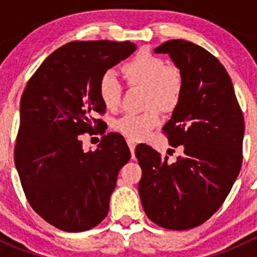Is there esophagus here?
<instances>
[{
  "mask_svg": "<svg viewBox=\"0 0 257 257\" xmlns=\"http://www.w3.org/2000/svg\"><path fill=\"white\" fill-rule=\"evenodd\" d=\"M126 143H128L129 149H131L132 157L134 158V152H136V145H137V143L133 141V139H128V141H126Z\"/></svg>",
  "mask_w": 257,
  "mask_h": 257,
  "instance_id": "34e87169",
  "label": "esophagus"
}]
</instances>
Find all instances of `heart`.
I'll return each instance as SVG.
<instances>
[{"label": "heart", "instance_id": "obj_1", "mask_svg": "<svg viewBox=\"0 0 257 257\" xmlns=\"http://www.w3.org/2000/svg\"><path fill=\"white\" fill-rule=\"evenodd\" d=\"M120 72L129 85L144 88V107L148 109L139 114H125L114 121L113 128L128 138L139 141L159 125L158 108L170 110L180 102L185 85L184 74L178 66L149 52H141L121 64ZM98 93L108 109H115L120 102V83L113 74L105 73L99 79Z\"/></svg>", "mask_w": 257, "mask_h": 257}]
</instances>
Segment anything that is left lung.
<instances>
[{
	"label": "left lung",
	"instance_id": "left-lung-1",
	"mask_svg": "<svg viewBox=\"0 0 257 257\" xmlns=\"http://www.w3.org/2000/svg\"><path fill=\"white\" fill-rule=\"evenodd\" d=\"M154 52L169 54L184 74L181 99L163 128L181 154L172 163L149 145L137 147L139 196L157 225L193 229L217 211L239 175L243 115L226 69L205 48L172 40Z\"/></svg>",
	"mask_w": 257,
	"mask_h": 257
}]
</instances>
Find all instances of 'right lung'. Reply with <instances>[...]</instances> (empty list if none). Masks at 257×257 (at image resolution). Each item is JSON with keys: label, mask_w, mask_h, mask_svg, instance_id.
<instances>
[{"label": "right lung", "mask_w": 257, "mask_h": 257, "mask_svg": "<svg viewBox=\"0 0 257 257\" xmlns=\"http://www.w3.org/2000/svg\"><path fill=\"white\" fill-rule=\"evenodd\" d=\"M136 49L129 41L69 42L49 54L23 90L15 164L30 205L57 229L85 231L107 216L131 152L116 133L84 152L80 136L105 132L92 116L105 113L99 79Z\"/></svg>", "instance_id": "obj_1"}]
</instances>
